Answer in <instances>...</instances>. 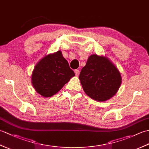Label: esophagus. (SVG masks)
<instances>
[{
	"label": "esophagus",
	"instance_id": "esophagus-1",
	"mask_svg": "<svg viewBox=\"0 0 149 149\" xmlns=\"http://www.w3.org/2000/svg\"><path fill=\"white\" fill-rule=\"evenodd\" d=\"M74 72L75 75H79V70H75Z\"/></svg>",
	"mask_w": 149,
	"mask_h": 149
}]
</instances>
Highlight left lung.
Here are the masks:
<instances>
[{
	"label": "left lung",
	"mask_w": 149,
	"mask_h": 149,
	"mask_svg": "<svg viewBox=\"0 0 149 149\" xmlns=\"http://www.w3.org/2000/svg\"><path fill=\"white\" fill-rule=\"evenodd\" d=\"M79 79L84 92L92 99L101 102L115 95L122 83L116 66L107 58L96 54L88 58Z\"/></svg>",
	"instance_id": "1"
}]
</instances>
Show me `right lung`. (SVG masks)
Masks as SVG:
<instances>
[{
  "instance_id": "add662e5",
  "label": "right lung",
  "mask_w": 149,
  "mask_h": 149,
  "mask_svg": "<svg viewBox=\"0 0 149 149\" xmlns=\"http://www.w3.org/2000/svg\"><path fill=\"white\" fill-rule=\"evenodd\" d=\"M74 75V72L59 50L38 63L32 74V83L41 95L50 97L58 92Z\"/></svg>"
}]
</instances>
